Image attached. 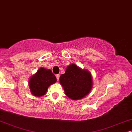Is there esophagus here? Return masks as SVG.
Instances as JSON below:
<instances>
[{
  "label": "esophagus",
  "instance_id": "34e87169",
  "mask_svg": "<svg viewBox=\"0 0 132 132\" xmlns=\"http://www.w3.org/2000/svg\"><path fill=\"white\" fill-rule=\"evenodd\" d=\"M56 78H57V81H59V78H60V75L59 74L56 75Z\"/></svg>",
  "mask_w": 132,
  "mask_h": 132
}]
</instances>
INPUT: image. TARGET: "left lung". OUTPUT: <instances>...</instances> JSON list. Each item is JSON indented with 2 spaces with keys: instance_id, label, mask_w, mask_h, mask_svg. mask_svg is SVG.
Segmentation results:
<instances>
[{
  "instance_id": "8db88e82",
  "label": "left lung",
  "mask_w": 132,
  "mask_h": 132,
  "mask_svg": "<svg viewBox=\"0 0 132 132\" xmlns=\"http://www.w3.org/2000/svg\"><path fill=\"white\" fill-rule=\"evenodd\" d=\"M60 83L64 89L65 94L73 100L84 98L92 88V78L90 72L81 69L75 64L66 68L65 73L60 77Z\"/></svg>"
}]
</instances>
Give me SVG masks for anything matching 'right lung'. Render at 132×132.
Listing matches in <instances>:
<instances>
[{"label":"right lung","instance_id":"add662e5","mask_svg":"<svg viewBox=\"0 0 132 132\" xmlns=\"http://www.w3.org/2000/svg\"><path fill=\"white\" fill-rule=\"evenodd\" d=\"M56 81L57 78L50 69L40 68L29 80L31 92L36 96H43L46 93L49 86Z\"/></svg>","mask_w":132,"mask_h":132}]
</instances>
